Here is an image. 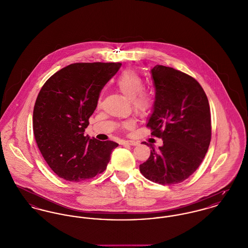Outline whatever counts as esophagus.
<instances>
[{
	"mask_svg": "<svg viewBox=\"0 0 248 248\" xmlns=\"http://www.w3.org/2000/svg\"><path fill=\"white\" fill-rule=\"evenodd\" d=\"M122 145L136 146V145H138V142L137 141H133V140H124V141H122Z\"/></svg>",
	"mask_w": 248,
	"mask_h": 248,
	"instance_id": "1",
	"label": "esophagus"
}]
</instances>
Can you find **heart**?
<instances>
[{
	"instance_id": "obj_1",
	"label": "heart",
	"mask_w": 248,
	"mask_h": 248,
	"mask_svg": "<svg viewBox=\"0 0 248 248\" xmlns=\"http://www.w3.org/2000/svg\"><path fill=\"white\" fill-rule=\"evenodd\" d=\"M116 86L126 99L132 100V106L137 113L145 114L150 109L151 98L147 93L141 92L144 88V81L138 73L132 70L123 72L116 81ZM133 126L132 120L123 124L126 129H131Z\"/></svg>"
}]
</instances>
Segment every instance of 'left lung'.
Segmentation results:
<instances>
[{"label":"left lung","instance_id":"8db88e82","mask_svg":"<svg viewBox=\"0 0 248 248\" xmlns=\"http://www.w3.org/2000/svg\"><path fill=\"white\" fill-rule=\"evenodd\" d=\"M150 73L155 100L147 127L152 135L162 138L163 146L151 147L149 159L139 168L150 182L176 184L198 169L209 149V100L198 81L180 70L157 65Z\"/></svg>","mask_w":248,"mask_h":248}]
</instances>
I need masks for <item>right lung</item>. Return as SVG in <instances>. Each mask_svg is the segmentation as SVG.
Here are the masks:
<instances>
[{
  "label": "right lung",
  "instance_id": "1",
  "mask_svg": "<svg viewBox=\"0 0 248 248\" xmlns=\"http://www.w3.org/2000/svg\"><path fill=\"white\" fill-rule=\"evenodd\" d=\"M120 63H75L54 73L33 107V135L45 161L60 178L82 182L102 173L118 144L84 136L103 86Z\"/></svg>",
  "mask_w": 248,
  "mask_h": 248
}]
</instances>
